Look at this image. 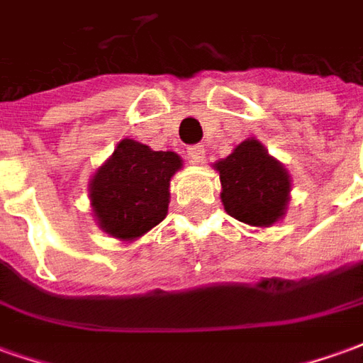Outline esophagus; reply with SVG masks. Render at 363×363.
Wrapping results in <instances>:
<instances>
[{
	"label": "esophagus",
	"instance_id": "34e87169",
	"mask_svg": "<svg viewBox=\"0 0 363 363\" xmlns=\"http://www.w3.org/2000/svg\"><path fill=\"white\" fill-rule=\"evenodd\" d=\"M186 153H189V161L192 165H202L206 161V150L202 145H192Z\"/></svg>",
	"mask_w": 363,
	"mask_h": 363
}]
</instances>
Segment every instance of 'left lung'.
<instances>
[{"instance_id": "8db88e82", "label": "left lung", "mask_w": 363, "mask_h": 363, "mask_svg": "<svg viewBox=\"0 0 363 363\" xmlns=\"http://www.w3.org/2000/svg\"><path fill=\"white\" fill-rule=\"evenodd\" d=\"M212 167L220 173L221 204L231 218L251 228H272L284 220L291 177L257 138H247Z\"/></svg>"}]
</instances>
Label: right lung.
Wrapping results in <instances>:
<instances>
[{"label": "right lung", "instance_id": "obj_1", "mask_svg": "<svg viewBox=\"0 0 363 363\" xmlns=\"http://www.w3.org/2000/svg\"><path fill=\"white\" fill-rule=\"evenodd\" d=\"M182 169L174 151H153L124 138L89 181L99 228L120 241H135L167 218L171 179Z\"/></svg>", "mask_w": 363, "mask_h": 363}]
</instances>
